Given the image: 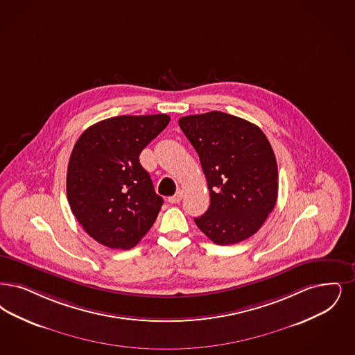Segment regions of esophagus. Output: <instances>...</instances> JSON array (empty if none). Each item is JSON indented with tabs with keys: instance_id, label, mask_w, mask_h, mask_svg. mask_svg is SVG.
Returning a JSON list of instances; mask_svg holds the SVG:
<instances>
[{
	"instance_id": "34e87169",
	"label": "esophagus",
	"mask_w": 355,
	"mask_h": 355,
	"mask_svg": "<svg viewBox=\"0 0 355 355\" xmlns=\"http://www.w3.org/2000/svg\"><path fill=\"white\" fill-rule=\"evenodd\" d=\"M182 196H184V191H182V190H178L173 197L168 198V202H169V203H178V202L182 199Z\"/></svg>"
}]
</instances>
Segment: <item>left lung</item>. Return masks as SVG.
I'll use <instances>...</instances> for the list:
<instances>
[{
	"label": "left lung",
	"mask_w": 355,
	"mask_h": 355,
	"mask_svg": "<svg viewBox=\"0 0 355 355\" xmlns=\"http://www.w3.org/2000/svg\"><path fill=\"white\" fill-rule=\"evenodd\" d=\"M198 153L210 190V207L194 218L215 244H235L263 226L277 200V162L260 128L213 111L178 120Z\"/></svg>",
	"instance_id": "1"
}]
</instances>
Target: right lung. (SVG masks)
Returning a JSON list of instances; mask_svg holds the SVG:
<instances>
[{"instance_id":"add662e5","label":"right lung","mask_w":355,"mask_h":355,"mask_svg":"<svg viewBox=\"0 0 355 355\" xmlns=\"http://www.w3.org/2000/svg\"><path fill=\"white\" fill-rule=\"evenodd\" d=\"M169 121L164 114L116 116L87 128L75 144L67 199L78 222L100 244L129 250L153 226L164 199L139 156Z\"/></svg>"}]
</instances>
